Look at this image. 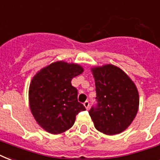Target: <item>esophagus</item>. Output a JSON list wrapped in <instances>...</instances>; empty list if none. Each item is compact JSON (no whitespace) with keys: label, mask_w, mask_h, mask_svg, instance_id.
Returning <instances> with one entry per match:
<instances>
[{"label":"esophagus","mask_w":160,"mask_h":160,"mask_svg":"<svg viewBox=\"0 0 160 160\" xmlns=\"http://www.w3.org/2000/svg\"><path fill=\"white\" fill-rule=\"evenodd\" d=\"M84 106L86 108V109H89V107H90V103H89V101H85V103H84Z\"/></svg>","instance_id":"1"}]
</instances>
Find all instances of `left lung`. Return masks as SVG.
I'll use <instances>...</instances> for the list:
<instances>
[{"mask_svg":"<svg viewBox=\"0 0 160 160\" xmlns=\"http://www.w3.org/2000/svg\"><path fill=\"white\" fill-rule=\"evenodd\" d=\"M98 105L89 111L95 129L107 135L124 131L138 113L139 91L134 81L118 66L91 67Z\"/></svg>","mask_w":160,"mask_h":160,"instance_id":"left-lung-1","label":"left lung"}]
</instances>
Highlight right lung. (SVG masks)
Returning a JSON list of instances; mask_svg holds the SVG:
<instances>
[{
  "instance_id": "right-lung-1",
  "label": "right lung",
  "mask_w": 160,
  "mask_h": 160,
  "mask_svg": "<svg viewBox=\"0 0 160 160\" xmlns=\"http://www.w3.org/2000/svg\"><path fill=\"white\" fill-rule=\"evenodd\" d=\"M84 72L76 63L59 60L40 70L29 87L31 114L40 126L52 134H59L73 126L75 116L85 110L78 102L77 90L71 85L74 77Z\"/></svg>"
}]
</instances>
